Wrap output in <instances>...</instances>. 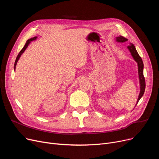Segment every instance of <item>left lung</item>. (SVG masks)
Returning a JSON list of instances; mask_svg holds the SVG:
<instances>
[{
	"mask_svg": "<svg viewBox=\"0 0 159 159\" xmlns=\"http://www.w3.org/2000/svg\"><path fill=\"white\" fill-rule=\"evenodd\" d=\"M116 41L117 43H124V42L128 41V39L124 38L122 36H119L117 37H116ZM128 49H129V51L131 53V55L132 57L133 58V59L135 60V61L137 63L138 66V73H139V83H140V93L139 95V97L137 99V101L136 103L135 106H137V103L139 102V100L141 98V97L143 96L144 93V91H145V88H146V82H145V79L144 77V74H143V70H144V64L143 62V60H142L141 57L139 56V53H137L136 48L135 46L133 44L130 43L129 46H128Z\"/></svg>",
	"mask_w": 159,
	"mask_h": 159,
	"instance_id": "8db88e82",
	"label": "left lung"
}]
</instances>
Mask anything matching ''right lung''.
<instances>
[{
    "mask_svg": "<svg viewBox=\"0 0 159 159\" xmlns=\"http://www.w3.org/2000/svg\"><path fill=\"white\" fill-rule=\"evenodd\" d=\"M37 39V37H33V38H31V39H28V40L26 41V43L25 44L24 48L21 49V51L19 52V53L18 54L17 57H16V60H15V64H14V70H15V68H16V63H17L18 61L19 60V58H20V57H21L22 54L24 52L25 50L26 49V48H28V46H29V44L31 43V42L33 41V40H35Z\"/></svg>",
    "mask_w": 159,
    "mask_h": 159,
    "instance_id": "1",
    "label": "right lung"
}]
</instances>
